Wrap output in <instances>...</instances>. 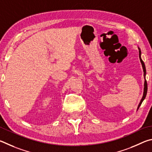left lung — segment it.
<instances>
[{"mask_svg": "<svg viewBox=\"0 0 152 152\" xmlns=\"http://www.w3.org/2000/svg\"><path fill=\"white\" fill-rule=\"evenodd\" d=\"M138 49H139V57H140V62L142 63V67H143V77H144V87H143V97L142 98V99H141L140 102L139 103V105L137 106V110H138V109L140 107L141 104H142L143 101L145 99V98L146 97V94H147V91H148V84H147V81H146V79H145V75H146V69H145V64L143 63V61L142 59V57H141V55H142V52H141V50L140 49L139 47H137Z\"/></svg>", "mask_w": 152, "mask_h": 152, "instance_id": "8db88e82", "label": "left lung"}]
</instances>
